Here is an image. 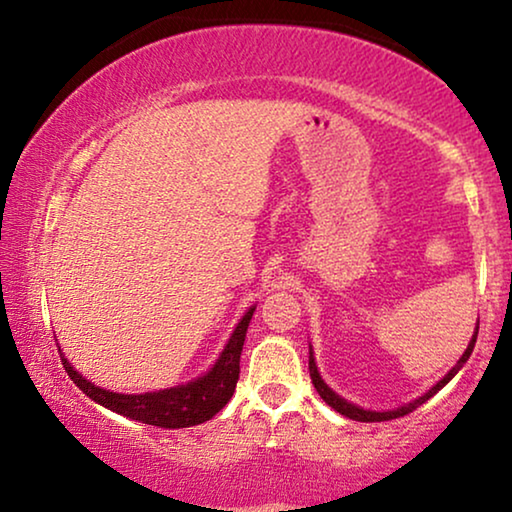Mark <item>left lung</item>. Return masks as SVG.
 Returning a JSON list of instances; mask_svg holds the SVG:
<instances>
[{
    "instance_id": "1",
    "label": "left lung",
    "mask_w": 512,
    "mask_h": 512,
    "mask_svg": "<svg viewBox=\"0 0 512 512\" xmlns=\"http://www.w3.org/2000/svg\"><path fill=\"white\" fill-rule=\"evenodd\" d=\"M478 328H480V324L475 326V333H473V338H471V342H468V347H466V352L461 354V359L457 361V366H454L450 373H447L443 380H440L436 387H431L429 391H426L424 396H419L417 401H412V403H408V405H403V408H396V410H387V412H375V410H363V408H359V405H354V403H347L345 398H340L338 394H335V391L328 387V384L321 380V375H319V370H317V363H314V356H312V352H310V377H312V384H314V389L319 391V396L324 398V401L331 405L333 410H338L340 415H345V417H349V419H356V422H389V419H396V417H403V415H408V412H412V410H417L419 405L422 403H426L429 401V398L433 396V394H438L440 389L445 387L447 382L452 380L454 375L459 373L461 370V366H464V363L468 361V356H471V352H473V347H475V340H478Z\"/></svg>"
}]
</instances>
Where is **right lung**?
I'll return each mask as SVG.
<instances>
[{
	"instance_id": "right-lung-1",
	"label": "right lung",
	"mask_w": 512,
	"mask_h": 512,
	"mask_svg": "<svg viewBox=\"0 0 512 512\" xmlns=\"http://www.w3.org/2000/svg\"><path fill=\"white\" fill-rule=\"evenodd\" d=\"M254 310L256 307H249V312L240 319V324L235 326L233 335H230L226 349H223L214 368L207 375L188 384H179V387L153 391V394H114V391L100 389L76 373L69 366L65 354H60V359L67 375L72 377V382L83 394L93 398L95 403L123 417L137 419L142 424L158 426V429H186V426H195L212 419L233 396L235 384L240 380L242 345L244 338H247V328Z\"/></svg>"
}]
</instances>
